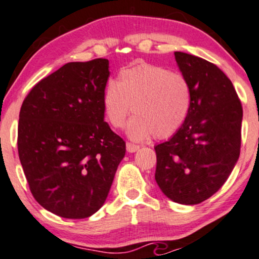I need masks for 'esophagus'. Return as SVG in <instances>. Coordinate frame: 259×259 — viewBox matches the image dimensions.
Returning a JSON list of instances; mask_svg holds the SVG:
<instances>
[{
  "instance_id": "obj_1",
  "label": "esophagus",
  "mask_w": 259,
  "mask_h": 259,
  "mask_svg": "<svg viewBox=\"0 0 259 259\" xmlns=\"http://www.w3.org/2000/svg\"><path fill=\"white\" fill-rule=\"evenodd\" d=\"M139 148H140V146H138V145H134V144H132V142H127V144H126V151L129 153L136 152Z\"/></svg>"
}]
</instances>
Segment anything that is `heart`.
<instances>
[{"instance_id":"b5f03b06","label":"heart","mask_w":259,"mask_h":259,"mask_svg":"<svg viewBox=\"0 0 259 259\" xmlns=\"http://www.w3.org/2000/svg\"><path fill=\"white\" fill-rule=\"evenodd\" d=\"M191 102L189 80L153 64L123 69L117 82L107 84L102 97L106 119L115 129L125 125L133 111L127 136L135 141L173 136L189 117Z\"/></svg>"}]
</instances>
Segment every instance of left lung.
<instances>
[{
    "label": "left lung",
    "mask_w": 259,
    "mask_h": 259,
    "mask_svg": "<svg viewBox=\"0 0 259 259\" xmlns=\"http://www.w3.org/2000/svg\"><path fill=\"white\" fill-rule=\"evenodd\" d=\"M174 55L191 86V109L184 125L154 147V179L171 201L197 204L221 189L239 159L242 106L215 64L189 53Z\"/></svg>",
    "instance_id": "8db88e82"
}]
</instances>
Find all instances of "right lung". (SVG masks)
<instances>
[{
	"mask_svg": "<svg viewBox=\"0 0 259 259\" xmlns=\"http://www.w3.org/2000/svg\"><path fill=\"white\" fill-rule=\"evenodd\" d=\"M108 59L70 62L38 81L23 102L18 153L34 198L68 219L105 203L125 142L105 121Z\"/></svg>",
	"mask_w": 259,
	"mask_h": 259,
	"instance_id": "right-lung-1",
	"label": "right lung"
}]
</instances>
